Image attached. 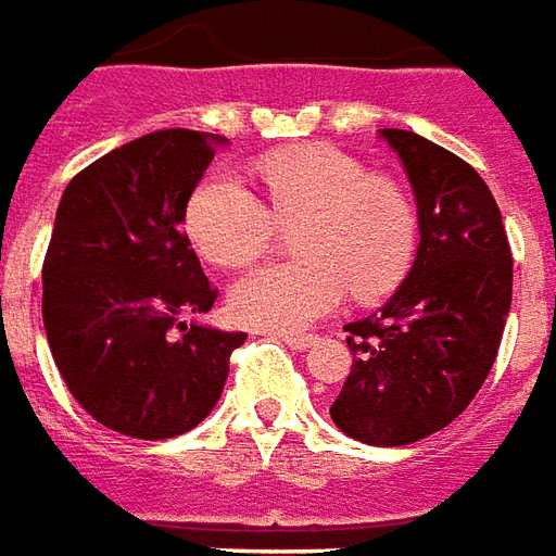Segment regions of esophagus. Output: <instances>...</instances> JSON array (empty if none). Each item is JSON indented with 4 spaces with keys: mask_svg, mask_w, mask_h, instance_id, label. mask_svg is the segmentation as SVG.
I'll use <instances>...</instances> for the list:
<instances>
[{
    "mask_svg": "<svg viewBox=\"0 0 556 556\" xmlns=\"http://www.w3.org/2000/svg\"><path fill=\"white\" fill-rule=\"evenodd\" d=\"M275 338H281L285 344H290L293 350H305L314 341V334L311 332H275Z\"/></svg>",
    "mask_w": 556,
    "mask_h": 556,
    "instance_id": "obj_1",
    "label": "esophagus"
}]
</instances>
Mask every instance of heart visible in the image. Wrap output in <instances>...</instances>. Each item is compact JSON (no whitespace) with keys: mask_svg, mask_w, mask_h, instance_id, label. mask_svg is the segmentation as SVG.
Masks as SVG:
<instances>
[{"mask_svg":"<svg viewBox=\"0 0 556 556\" xmlns=\"http://www.w3.org/2000/svg\"><path fill=\"white\" fill-rule=\"evenodd\" d=\"M263 197L233 173H212L188 200L185 224L194 248L215 266H248L266 254L275 222L296 224L299 260L266 263L230 290L236 320L263 329H299L348 296L371 302L410 271L419 239L416 200L389 173L329 143L278 149L257 161Z\"/></svg>","mask_w":556,"mask_h":556,"instance_id":"heart-1","label":"heart"}]
</instances>
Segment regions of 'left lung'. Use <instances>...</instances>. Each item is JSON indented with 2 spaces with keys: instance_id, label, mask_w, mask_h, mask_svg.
Wrapping results in <instances>:
<instances>
[{
  "instance_id": "8db88e82",
  "label": "left lung",
  "mask_w": 556,
  "mask_h": 556,
  "mask_svg": "<svg viewBox=\"0 0 556 556\" xmlns=\"http://www.w3.org/2000/svg\"><path fill=\"white\" fill-rule=\"evenodd\" d=\"M419 206V251L383 308L348 323L353 353L332 422L368 446H407L458 419L497 359L511 251L482 176L419 134L383 128Z\"/></svg>"
}]
</instances>
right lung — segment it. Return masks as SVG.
<instances>
[{
	"label": "right lung",
	"instance_id": "add662e5",
	"mask_svg": "<svg viewBox=\"0 0 556 556\" xmlns=\"http://www.w3.org/2000/svg\"><path fill=\"white\" fill-rule=\"evenodd\" d=\"M218 143L188 128L137 137L77 173L56 208L47 344L83 410L125 437L167 440L203 422L248 338L182 320L218 299L182 230Z\"/></svg>",
	"mask_w": 556,
	"mask_h": 556
}]
</instances>
